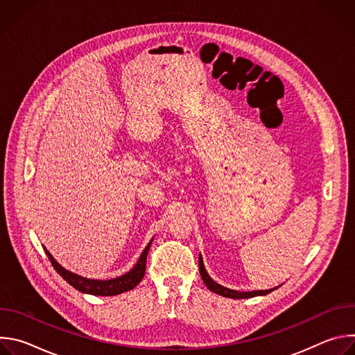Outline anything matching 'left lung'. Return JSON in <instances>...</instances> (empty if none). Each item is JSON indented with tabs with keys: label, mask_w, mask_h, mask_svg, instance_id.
I'll return each mask as SVG.
<instances>
[{
	"label": "left lung",
	"mask_w": 355,
	"mask_h": 355,
	"mask_svg": "<svg viewBox=\"0 0 355 355\" xmlns=\"http://www.w3.org/2000/svg\"><path fill=\"white\" fill-rule=\"evenodd\" d=\"M199 272H200V278L202 281L205 282V285L208 286L209 291L218 293V295H222L225 297H230V299H244V297H254V296H260V295H267L270 292H272L274 289H267V291H251V292H239V291H233V289H229V288H225L219 284H216L207 272L205 267H204V261H202V257L199 256Z\"/></svg>",
	"instance_id": "obj_1"
}]
</instances>
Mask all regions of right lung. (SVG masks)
I'll list each match as a JSON object with an SVG mask.
<instances>
[{"label":"right lung","instance_id":"add662e5","mask_svg":"<svg viewBox=\"0 0 355 355\" xmlns=\"http://www.w3.org/2000/svg\"><path fill=\"white\" fill-rule=\"evenodd\" d=\"M153 241V240H151ZM151 241L147 244V247L143 250L141 256L139 259V261L136 263V266L126 272L122 277L114 278V279H107V281H99V279H88V278H83L77 274H73L67 270H64L50 252L44 248V252L47 254L50 263H52L53 268L63 277L64 281H67L73 288H76L80 292L84 293H91V295H98V296H112V295H119L122 292H126L129 289H133L144 277L146 272V261H147V252L150 248Z\"/></svg>","mask_w":355,"mask_h":355}]
</instances>
